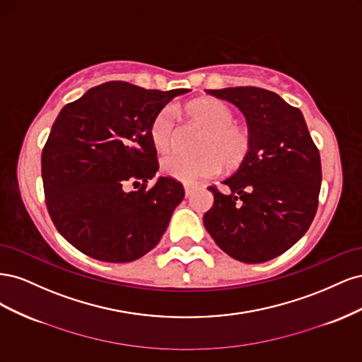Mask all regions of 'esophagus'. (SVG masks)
Listing matches in <instances>:
<instances>
[{
  "label": "esophagus",
  "instance_id": "34e87169",
  "mask_svg": "<svg viewBox=\"0 0 362 362\" xmlns=\"http://www.w3.org/2000/svg\"><path fill=\"white\" fill-rule=\"evenodd\" d=\"M196 189H198V185H196V184H190V182L184 184V192H185V196H187V198Z\"/></svg>",
  "mask_w": 362,
  "mask_h": 362
}]
</instances>
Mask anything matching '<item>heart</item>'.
Here are the masks:
<instances>
[{"instance_id":"1","label":"heart","mask_w":362,"mask_h":362,"mask_svg":"<svg viewBox=\"0 0 362 362\" xmlns=\"http://www.w3.org/2000/svg\"><path fill=\"white\" fill-rule=\"evenodd\" d=\"M185 113L206 129L201 152L189 158L169 154L161 158V172L181 182H199L221 173L222 166L235 169L246 158L250 148L249 129L234 122V113L225 103L214 98H199L185 107ZM151 140L160 151H169L175 144V117L170 108L161 110L151 125Z\"/></svg>"}]
</instances>
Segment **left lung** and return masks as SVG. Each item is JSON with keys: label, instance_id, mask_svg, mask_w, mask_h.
<instances>
[{"label": "left lung", "instance_id": "1", "mask_svg": "<svg viewBox=\"0 0 362 362\" xmlns=\"http://www.w3.org/2000/svg\"><path fill=\"white\" fill-rule=\"evenodd\" d=\"M246 117L250 148L223 181L228 194L208 187L213 206L205 229L229 257L264 262L288 250L308 231L319 205L322 163L302 112L259 87L206 90Z\"/></svg>", "mask_w": 362, "mask_h": 362}]
</instances>
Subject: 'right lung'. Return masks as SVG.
I'll use <instances>...</instances> for the list:
<instances>
[{
	"mask_svg": "<svg viewBox=\"0 0 362 362\" xmlns=\"http://www.w3.org/2000/svg\"><path fill=\"white\" fill-rule=\"evenodd\" d=\"M187 92L108 81L62 108L42 151L43 190L57 231L83 254L129 262L160 242L184 189L169 177L146 189L158 170L151 125Z\"/></svg>",
	"mask_w": 362,
	"mask_h": 362,
	"instance_id": "1",
	"label": "right lung"
}]
</instances>
